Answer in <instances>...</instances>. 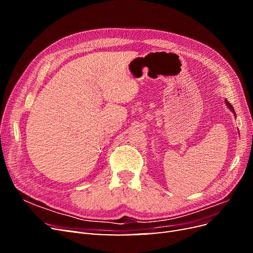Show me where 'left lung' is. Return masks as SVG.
Returning <instances> with one entry per match:
<instances>
[{
	"label": "left lung",
	"mask_w": 253,
	"mask_h": 253,
	"mask_svg": "<svg viewBox=\"0 0 253 253\" xmlns=\"http://www.w3.org/2000/svg\"><path fill=\"white\" fill-rule=\"evenodd\" d=\"M225 103H226V105H227V108L229 109V110H230L233 114H234V116H235V112H234V109L232 108V105L230 104V103H229L228 101H227V99H225Z\"/></svg>",
	"instance_id": "8db88e82"
}]
</instances>
